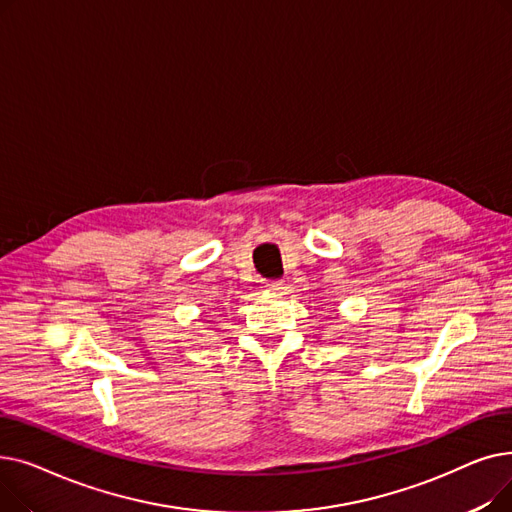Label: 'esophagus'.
Returning a JSON list of instances; mask_svg holds the SVG:
<instances>
[{"label":"esophagus","mask_w":512,"mask_h":512,"mask_svg":"<svg viewBox=\"0 0 512 512\" xmlns=\"http://www.w3.org/2000/svg\"><path fill=\"white\" fill-rule=\"evenodd\" d=\"M282 286H284L282 280H265V282H263V288H265V290H282Z\"/></svg>","instance_id":"obj_1"}]
</instances>
